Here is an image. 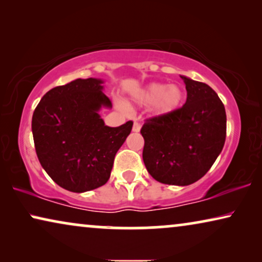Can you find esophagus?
<instances>
[{
	"label": "esophagus",
	"instance_id": "1",
	"mask_svg": "<svg viewBox=\"0 0 262 262\" xmlns=\"http://www.w3.org/2000/svg\"><path fill=\"white\" fill-rule=\"evenodd\" d=\"M141 130V124L139 123H134V126H132V131L134 132H139Z\"/></svg>",
	"mask_w": 262,
	"mask_h": 262
}]
</instances>
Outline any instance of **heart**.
I'll list each match as a JSON object with an SVG mask.
<instances>
[{"label": "heart", "instance_id": "1", "mask_svg": "<svg viewBox=\"0 0 262 262\" xmlns=\"http://www.w3.org/2000/svg\"><path fill=\"white\" fill-rule=\"evenodd\" d=\"M184 100L185 92L180 85L151 82L144 87L136 89L126 105L128 107L150 106V114L159 118L174 113L182 106ZM119 106L125 107L121 103Z\"/></svg>", "mask_w": 262, "mask_h": 262}]
</instances>
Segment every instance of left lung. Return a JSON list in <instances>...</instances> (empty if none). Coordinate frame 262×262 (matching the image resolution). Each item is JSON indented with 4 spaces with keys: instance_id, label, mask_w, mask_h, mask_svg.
<instances>
[{
    "instance_id": "1",
    "label": "left lung",
    "mask_w": 262,
    "mask_h": 262,
    "mask_svg": "<svg viewBox=\"0 0 262 262\" xmlns=\"http://www.w3.org/2000/svg\"><path fill=\"white\" fill-rule=\"evenodd\" d=\"M187 100L166 117L143 125V161L149 174L166 185L187 186L205 175L224 146L227 114L210 85L180 76Z\"/></svg>"
}]
</instances>
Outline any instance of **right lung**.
I'll return each mask as SVG.
<instances>
[{
  "instance_id": "obj_1",
  "label": "right lung",
  "mask_w": 262,
  "mask_h": 262,
  "mask_svg": "<svg viewBox=\"0 0 262 262\" xmlns=\"http://www.w3.org/2000/svg\"><path fill=\"white\" fill-rule=\"evenodd\" d=\"M101 78H76L42 96L32 117L41 167L57 185L83 193L105 185L114 156L130 135L132 121L110 127L100 116L112 108Z\"/></svg>"
}]
</instances>
